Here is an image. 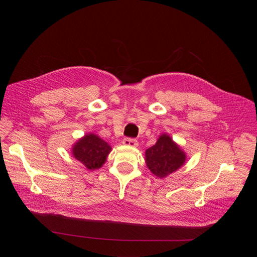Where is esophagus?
<instances>
[{"mask_svg": "<svg viewBox=\"0 0 257 257\" xmlns=\"http://www.w3.org/2000/svg\"><path fill=\"white\" fill-rule=\"evenodd\" d=\"M123 144L124 145H128V146H132V148H136V146L138 145V141L134 138H124L123 139Z\"/></svg>", "mask_w": 257, "mask_h": 257, "instance_id": "1", "label": "esophagus"}]
</instances>
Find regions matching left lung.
Listing matches in <instances>:
<instances>
[{"label": "left lung", "mask_w": 257, "mask_h": 257, "mask_svg": "<svg viewBox=\"0 0 257 257\" xmlns=\"http://www.w3.org/2000/svg\"><path fill=\"white\" fill-rule=\"evenodd\" d=\"M185 159L184 152L167 134L161 135L157 143L145 152L146 165L159 178H165L177 171L184 165Z\"/></svg>", "instance_id": "8db88e82"}]
</instances>
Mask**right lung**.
<instances>
[{"instance_id": "1", "label": "right lung", "mask_w": 257, "mask_h": 257, "mask_svg": "<svg viewBox=\"0 0 257 257\" xmlns=\"http://www.w3.org/2000/svg\"><path fill=\"white\" fill-rule=\"evenodd\" d=\"M111 150V146L98 136L87 134L75 143L72 153L88 170H95L104 164Z\"/></svg>"}]
</instances>
